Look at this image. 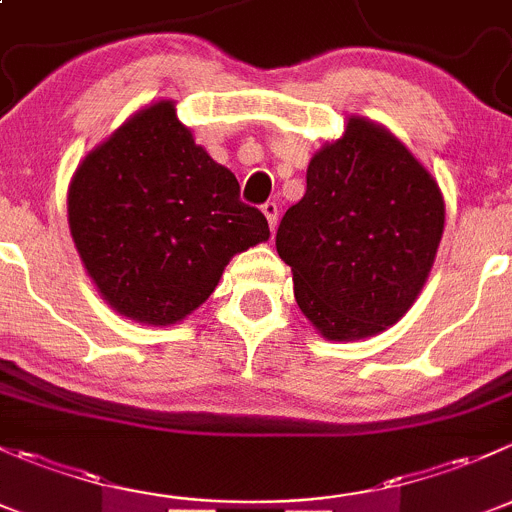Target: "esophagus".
<instances>
[{"instance_id": "obj_1", "label": "esophagus", "mask_w": 512, "mask_h": 512, "mask_svg": "<svg viewBox=\"0 0 512 512\" xmlns=\"http://www.w3.org/2000/svg\"><path fill=\"white\" fill-rule=\"evenodd\" d=\"M262 213H265L267 225H270V230L275 232V227H277V215H280V210H277V203H265V205H262Z\"/></svg>"}]
</instances>
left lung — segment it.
Wrapping results in <instances>:
<instances>
[{
    "instance_id": "1",
    "label": "left lung",
    "mask_w": 512,
    "mask_h": 512,
    "mask_svg": "<svg viewBox=\"0 0 512 512\" xmlns=\"http://www.w3.org/2000/svg\"><path fill=\"white\" fill-rule=\"evenodd\" d=\"M443 223V193L421 160L389 128L352 116L309 160L307 193L275 242L309 324L329 342H354L409 312Z\"/></svg>"
}]
</instances>
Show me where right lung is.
<instances>
[{
    "label": "right lung",
    "mask_w": 512,
    "mask_h": 512,
    "mask_svg": "<svg viewBox=\"0 0 512 512\" xmlns=\"http://www.w3.org/2000/svg\"><path fill=\"white\" fill-rule=\"evenodd\" d=\"M69 230L98 294L121 317L170 327L218 287L227 262L270 240L237 178L160 98L89 151L66 195Z\"/></svg>",
    "instance_id": "1"
}]
</instances>
